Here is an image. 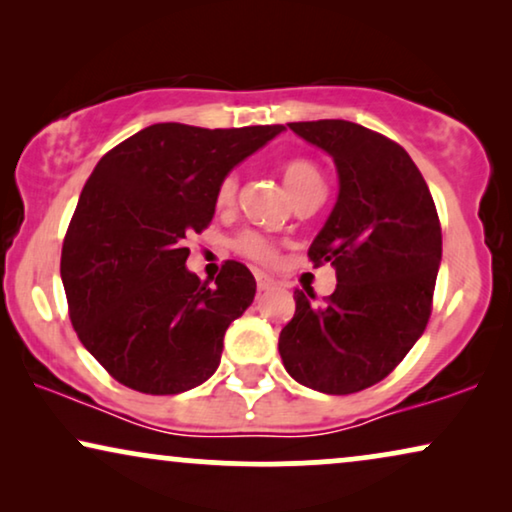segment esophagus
Masks as SVG:
<instances>
[{"instance_id": "1", "label": "esophagus", "mask_w": 512, "mask_h": 512, "mask_svg": "<svg viewBox=\"0 0 512 512\" xmlns=\"http://www.w3.org/2000/svg\"><path fill=\"white\" fill-rule=\"evenodd\" d=\"M256 284H258V291H268V289H272V286H275V282H272L268 275H263V272H258V275H256Z\"/></svg>"}]
</instances>
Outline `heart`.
<instances>
[{"instance_id":"b5f03b06","label":"heart","mask_w":512,"mask_h":512,"mask_svg":"<svg viewBox=\"0 0 512 512\" xmlns=\"http://www.w3.org/2000/svg\"><path fill=\"white\" fill-rule=\"evenodd\" d=\"M282 179H284L286 188H289L293 200L303 198V195H307V193L324 191V177H321L319 167L310 163V160L293 158V160H289V163H284ZM235 195H237V174H226V177L221 179L219 188H216V205L219 207L233 205ZM235 249L240 251V254L254 258V261H261V263H270L272 258H275V247H272L270 240H265V237L258 233H251V230L249 233H242L240 237H237Z\"/></svg>"}]
</instances>
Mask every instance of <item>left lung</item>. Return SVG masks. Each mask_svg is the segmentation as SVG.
I'll return each mask as SVG.
<instances>
[{"instance_id": "left-lung-1", "label": "left lung", "mask_w": 512, "mask_h": 512, "mask_svg": "<svg viewBox=\"0 0 512 512\" xmlns=\"http://www.w3.org/2000/svg\"><path fill=\"white\" fill-rule=\"evenodd\" d=\"M289 128L338 170V200L307 249L314 265H333L338 284L324 303L296 289L279 354L303 387L354 394L384 380L429 324L443 256L440 221L403 146L338 118Z\"/></svg>"}]
</instances>
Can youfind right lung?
Here are the masks:
<instances>
[{
    "label": "right lung",
    "instance_id": "1",
    "mask_svg": "<svg viewBox=\"0 0 512 512\" xmlns=\"http://www.w3.org/2000/svg\"><path fill=\"white\" fill-rule=\"evenodd\" d=\"M284 125L156 123L104 156L83 186L60 275L79 340L142 394H181L219 368L223 335L256 296L228 261L214 286L186 268V237L214 219L221 179Z\"/></svg>",
    "mask_w": 512,
    "mask_h": 512
}]
</instances>
